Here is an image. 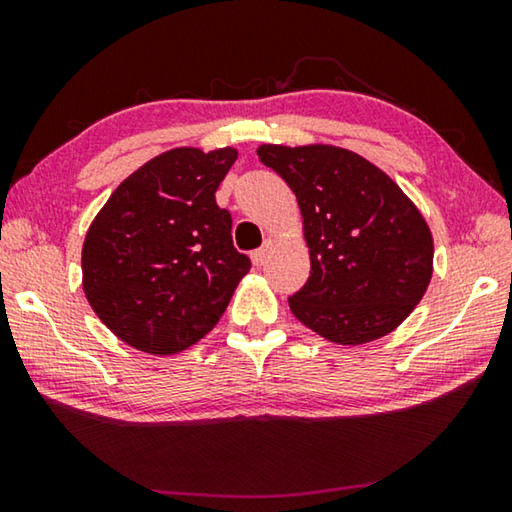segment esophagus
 <instances>
[{
	"instance_id": "obj_1",
	"label": "esophagus",
	"mask_w": 512,
	"mask_h": 512,
	"mask_svg": "<svg viewBox=\"0 0 512 512\" xmlns=\"http://www.w3.org/2000/svg\"><path fill=\"white\" fill-rule=\"evenodd\" d=\"M271 250H273V241L268 239L262 248L255 250V253L250 255V259H253V264H255V266H264V262L268 259V255H271Z\"/></svg>"
}]
</instances>
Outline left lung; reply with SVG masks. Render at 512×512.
Instances as JSON below:
<instances>
[{"instance_id":"left-lung-1","label":"left lung","mask_w":512,"mask_h":512,"mask_svg":"<svg viewBox=\"0 0 512 512\" xmlns=\"http://www.w3.org/2000/svg\"><path fill=\"white\" fill-rule=\"evenodd\" d=\"M259 160L296 194L309 280L289 298L302 325L341 345L391 334L422 300L433 237L395 180L332 144H262Z\"/></svg>"}]
</instances>
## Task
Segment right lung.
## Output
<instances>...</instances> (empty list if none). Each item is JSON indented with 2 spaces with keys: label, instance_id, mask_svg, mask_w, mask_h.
I'll return each mask as SVG.
<instances>
[{
  "label": "right lung",
  "instance_id": "obj_1",
  "mask_svg": "<svg viewBox=\"0 0 512 512\" xmlns=\"http://www.w3.org/2000/svg\"><path fill=\"white\" fill-rule=\"evenodd\" d=\"M237 149L164 151L131 173L83 241V291L94 314L135 350L176 354L219 323L250 259L216 205Z\"/></svg>",
  "mask_w": 512,
  "mask_h": 512
}]
</instances>
